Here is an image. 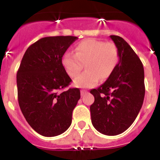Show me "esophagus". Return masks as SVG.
Here are the masks:
<instances>
[{"mask_svg": "<svg viewBox=\"0 0 160 160\" xmlns=\"http://www.w3.org/2000/svg\"><path fill=\"white\" fill-rule=\"evenodd\" d=\"M87 92H88L87 90H81V96H82H82H84L85 94H87Z\"/></svg>", "mask_w": 160, "mask_h": 160, "instance_id": "1", "label": "esophagus"}]
</instances>
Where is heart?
Here are the masks:
<instances>
[{"instance_id": "1", "label": "heart", "mask_w": 160, "mask_h": 160, "mask_svg": "<svg viewBox=\"0 0 160 160\" xmlns=\"http://www.w3.org/2000/svg\"><path fill=\"white\" fill-rule=\"evenodd\" d=\"M120 60L118 46L113 42H105L94 38L85 39L75 48V53L66 52L62 64L70 77L73 78L82 70L86 71L74 79V85L91 87L98 82L105 81L116 69Z\"/></svg>"}]
</instances>
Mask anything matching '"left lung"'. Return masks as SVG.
I'll use <instances>...</instances> for the list:
<instances>
[{
  "instance_id": "8db88e82",
  "label": "left lung",
  "mask_w": 160,
  "mask_h": 160,
  "mask_svg": "<svg viewBox=\"0 0 160 160\" xmlns=\"http://www.w3.org/2000/svg\"><path fill=\"white\" fill-rule=\"evenodd\" d=\"M110 37L119 50V62L105 82L90 90L94 102L90 109L91 122L98 131L117 135L131 127L142 107L144 70L139 58L123 38Z\"/></svg>"
}]
</instances>
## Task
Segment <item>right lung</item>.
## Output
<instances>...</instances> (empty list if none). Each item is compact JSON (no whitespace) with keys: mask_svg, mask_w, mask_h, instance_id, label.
<instances>
[{"mask_svg":"<svg viewBox=\"0 0 160 160\" xmlns=\"http://www.w3.org/2000/svg\"><path fill=\"white\" fill-rule=\"evenodd\" d=\"M77 39L73 36L41 38L25 51L17 73L21 111L31 128L43 136L61 135L71 124L80 90L62 91L72 82L62 59Z\"/></svg>","mask_w":160,"mask_h":160,"instance_id":"1","label":"right lung"}]
</instances>
